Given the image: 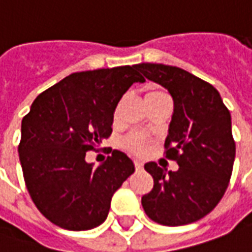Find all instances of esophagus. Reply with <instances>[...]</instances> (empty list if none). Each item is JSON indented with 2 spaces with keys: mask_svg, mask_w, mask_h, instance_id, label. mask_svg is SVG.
I'll return each instance as SVG.
<instances>
[{
  "mask_svg": "<svg viewBox=\"0 0 252 252\" xmlns=\"http://www.w3.org/2000/svg\"><path fill=\"white\" fill-rule=\"evenodd\" d=\"M135 167H136V170H142L143 162H140V160H135Z\"/></svg>",
  "mask_w": 252,
  "mask_h": 252,
  "instance_id": "34e87169",
  "label": "esophagus"
}]
</instances>
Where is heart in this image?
Masks as SVG:
<instances>
[{"label":"heart","instance_id":"1","mask_svg":"<svg viewBox=\"0 0 252 252\" xmlns=\"http://www.w3.org/2000/svg\"><path fill=\"white\" fill-rule=\"evenodd\" d=\"M163 94L164 93L162 90L151 89L144 95V101L158 98V97L163 95ZM123 146H124V148L128 153L133 154V155H144L148 151V147H150V140L144 135H140V133H129L128 136L124 137Z\"/></svg>","mask_w":252,"mask_h":252}]
</instances>
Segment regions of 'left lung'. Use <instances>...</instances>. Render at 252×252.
Listing matches in <instances>:
<instances>
[{
	"label": "left lung",
	"mask_w": 252,
	"mask_h": 252,
	"mask_svg": "<svg viewBox=\"0 0 252 252\" xmlns=\"http://www.w3.org/2000/svg\"><path fill=\"white\" fill-rule=\"evenodd\" d=\"M136 68L173 97L164 148L166 158L180 166L167 171L155 162L144 164L154 188L142 197L143 209L162 225L194 222L215 209L228 188L236 153L231 113L211 83L180 67L140 63Z\"/></svg>",
	"instance_id": "8db88e82"
}]
</instances>
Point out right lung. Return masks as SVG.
Returning a JSON list of instances; mask_svg holds the SVG:
<instances>
[{
  "mask_svg": "<svg viewBox=\"0 0 252 252\" xmlns=\"http://www.w3.org/2000/svg\"><path fill=\"white\" fill-rule=\"evenodd\" d=\"M135 82H144L136 66L74 72L39 94L21 121L25 185L41 215L58 227H98L115 191L135 171L131 158L117 150L95 169L85 159L110 136L116 106Z\"/></svg>",
  "mask_w": 252,
  "mask_h": 252,
  "instance_id": "add662e5",
  "label": "right lung"
}]
</instances>
